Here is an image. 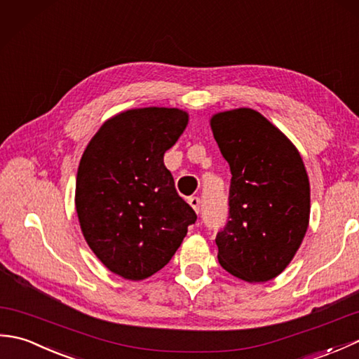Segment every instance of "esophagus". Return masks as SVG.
Wrapping results in <instances>:
<instances>
[{
	"label": "esophagus",
	"instance_id": "34e87169",
	"mask_svg": "<svg viewBox=\"0 0 359 359\" xmlns=\"http://www.w3.org/2000/svg\"><path fill=\"white\" fill-rule=\"evenodd\" d=\"M188 203L191 205V208H193L196 212L201 211V199H199V197H189Z\"/></svg>",
	"mask_w": 359,
	"mask_h": 359
}]
</instances>
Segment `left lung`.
I'll use <instances>...</instances> for the list:
<instances>
[{
  "mask_svg": "<svg viewBox=\"0 0 359 359\" xmlns=\"http://www.w3.org/2000/svg\"><path fill=\"white\" fill-rule=\"evenodd\" d=\"M230 165V220L217 234V259L242 280L274 279L307 233L310 182L299 151L261 112L238 108L210 120Z\"/></svg>",
  "mask_w": 359,
  "mask_h": 359,
  "instance_id": "obj_1",
  "label": "left lung"
}]
</instances>
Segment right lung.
I'll use <instances>...</instances> for the list:
<instances>
[{
    "mask_svg": "<svg viewBox=\"0 0 359 359\" xmlns=\"http://www.w3.org/2000/svg\"><path fill=\"white\" fill-rule=\"evenodd\" d=\"M179 108H135L108 118L83 152L75 210L89 248L112 273L143 280L170 262L196 222L175 191L165 152L188 125Z\"/></svg>",
    "mask_w": 359,
    "mask_h": 359,
    "instance_id": "add662e5",
    "label": "right lung"
}]
</instances>
